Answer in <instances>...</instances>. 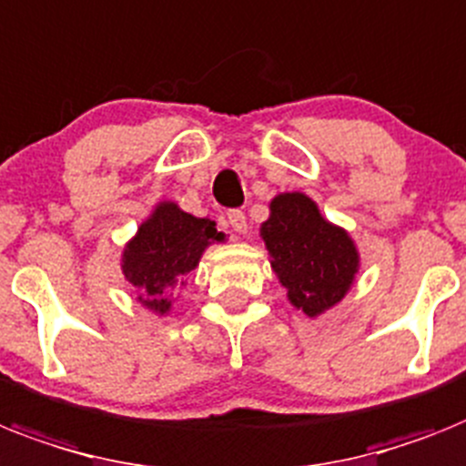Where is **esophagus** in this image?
I'll list each match as a JSON object with an SVG mask.
<instances>
[{
  "instance_id": "34e87169",
  "label": "esophagus",
  "mask_w": 466,
  "mask_h": 466,
  "mask_svg": "<svg viewBox=\"0 0 466 466\" xmlns=\"http://www.w3.org/2000/svg\"><path fill=\"white\" fill-rule=\"evenodd\" d=\"M228 226H230V230H233V236H238V238L248 233V218H245V214H242L240 209L228 211Z\"/></svg>"
}]
</instances>
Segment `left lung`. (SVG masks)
<instances>
[{"mask_svg": "<svg viewBox=\"0 0 466 466\" xmlns=\"http://www.w3.org/2000/svg\"><path fill=\"white\" fill-rule=\"evenodd\" d=\"M261 238L271 268L290 305L319 317L348 295L360 271V252L348 230L326 221L317 202L302 192H280L268 205Z\"/></svg>", "mask_w": 466, "mask_h": 466, "instance_id": "left-lung-1", "label": "left lung"}]
</instances>
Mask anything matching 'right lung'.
<instances>
[{
    "label": "right lung",
    "instance_id": "obj_1",
    "mask_svg": "<svg viewBox=\"0 0 466 466\" xmlns=\"http://www.w3.org/2000/svg\"><path fill=\"white\" fill-rule=\"evenodd\" d=\"M221 240L214 221L192 217L176 202H159L123 249L121 271L142 305L164 317L171 311L173 288L198 267L211 242Z\"/></svg>",
    "mask_w": 466,
    "mask_h": 466
}]
</instances>
